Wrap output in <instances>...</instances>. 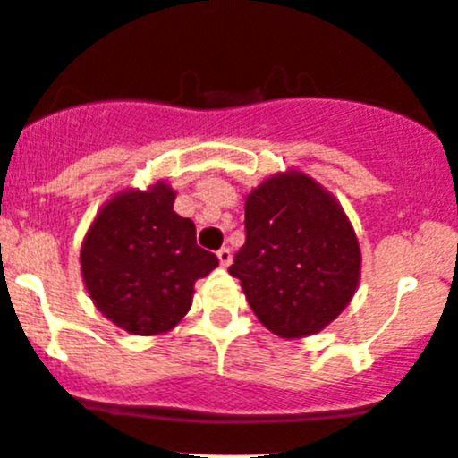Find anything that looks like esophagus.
Instances as JSON below:
<instances>
[{
	"label": "esophagus",
	"instance_id": "34e87169",
	"mask_svg": "<svg viewBox=\"0 0 458 458\" xmlns=\"http://www.w3.org/2000/svg\"><path fill=\"white\" fill-rule=\"evenodd\" d=\"M218 260H220V264H223V267H229V264L233 262V253H231L229 247L220 249V251H218Z\"/></svg>",
	"mask_w": 458,
	"mask_h": 458
}]
</instances>
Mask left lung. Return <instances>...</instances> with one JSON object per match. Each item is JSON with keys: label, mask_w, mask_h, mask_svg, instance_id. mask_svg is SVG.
Here are the masks:
<instances>
[{"label": "left lung", "mask_w": 458, "mask_h": 458, "mask_svg": "<svg viewBox=\"0 0 458 458\" xmlns=\"http://www.w3.org/2000/svg\"><path fill=\"white\" fill-rule=\"evenodd\" d=\"M244 229L229 273L268 331L309 337L351 304L361 277L360 240L337 198L309 174L277 172L251 190Z\"/></svg>", "instance_id": "left-lung-1"}]
</instances>
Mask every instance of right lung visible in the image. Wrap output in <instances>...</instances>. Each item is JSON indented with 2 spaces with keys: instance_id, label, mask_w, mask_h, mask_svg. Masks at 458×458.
I'll return each instance as SVG.
<instances>
[{
  "instance_id": "add662e5",
  "label": "right lung",
  "mask_w": 458,
  "mask_h": 458,
  "mask_svg": "<svg viewBox=\"0 0 458 458\" xmlns=\"http://www.w3.org/2000/svg\"><path fill=\"white\" fill-rule=\"evenodd\" d=\"M165 181L127 187L98 209L81 242V277L94 306L131 335H163L182 322L194 284L218 267L196 244V225L174 211Z\"/></svg>"
}]
</instances>
